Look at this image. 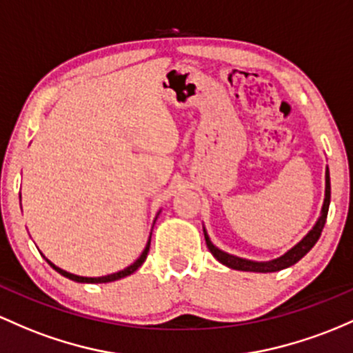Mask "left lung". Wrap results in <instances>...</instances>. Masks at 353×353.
Wrapping results in <instances>:
<instances>
[{"instance_id": "left-lung-1", "label": "left lung", "mask_w": 353, "mask_h": 353, "mask_svg": "<svg viewBox=\"0 0 353 353\" xmlns=\"http://www.w3.org/2000/svg\"><path fill=\"white\" fill-rule=\"evenodd\" d=\"M328 206H330V172H325V199H323V206H321V214L316 224L313 226V230L301 239L298 245H295L290 251H286L283 256L271 259V261H251V259H245V258H238L233 256V254H228L224 251H221L219 248H216L209 239V236L204 230V238H206V245L209 248V251L212 253V256L218 259L219 263L226 265L228 268L233 270H239V271H254V273H273V271H280L288 268V266L295 265L296 261H300L305 254L315 246V243L319 241L321 230L325 226V221H327V214H328Z\"/></svg>"}]
</instances>
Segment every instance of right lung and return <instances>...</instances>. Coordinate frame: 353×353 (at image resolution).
<instances>
[{"label":"right lung","mask_w":353,"mask_h":353,"mask_svg":"<svg viewBox=\"0 0 353 353\" xmlns=\"http://www.w3.org/2000/svg\"><path fill=\"white\" fill-rule=\"evenodd\" d=\"M149 248H150V238H149V241H147V245H145V250L142 251V254H141V256H139L137 259H135V261L132 263V265H130V266H127L125 270H122V271H117V273H112V274H107V276H99V278H87V276H79V274L68 273V271H65V270L58 268V266L53 265V263L50 261V259H46L45 256H43V258L46 259V263H48V265L52 266L53 270L58 271V273H60L61 276L68 278V280L79 281V283H108V281H115V280H120V278H125V276H129V274H132L135 270H139V268H141V266H142V263L145 261V258H147V253H149Z\"/></svg>","instance_id":"1"}]
</instances>
